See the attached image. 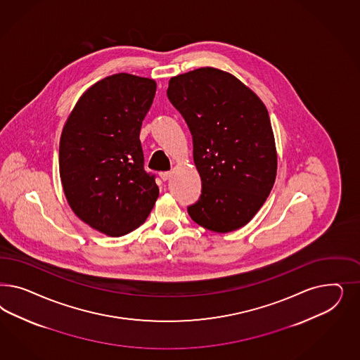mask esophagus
Masks as SVG:
<instances>
[{"label": "esophagus", "mask_w": 360, "mask_h": 360, "mask_svg": "<svg viewBox=\"0 0 360 360\" xmlns=\"http://www.w3.org/2000/svg\"><path fill=\"white\" fill-rule=\"evenodd\" d=\"M160 176H161L162 181H167L172 176V172H161Z\"/></svg>", "instance_id": "34e87169"}]
</instances>
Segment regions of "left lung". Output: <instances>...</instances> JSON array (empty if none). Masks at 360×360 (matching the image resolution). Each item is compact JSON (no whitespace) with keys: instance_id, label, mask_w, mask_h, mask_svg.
<instances>
[{"instance_id":"obj_1","label":"left lung","mask_w":360,"mask_h":360,"mask_svg":"<svg viewBox=\"0 0 360 360\" xmlns=\"http://www.w3.org/2000/svg\"><path fill=\"white\" fill-rule=\"evenodd\" d=\"M167 98L191 131L202 179L188 215L219 233L241 229L262 208L277 173L266 107L238 77L212 67L172 77Z\"/></svg>"}]
</instances>
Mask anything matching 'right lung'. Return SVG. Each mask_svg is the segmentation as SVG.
Listing matches in <instances>:
<instances>
[{
	"label": "right lung",
	"mask_w": 360,
	"mask_h": 360,
	"mask_svg": "<svg viewBox=\"0 0 360 360\" xmlns=\"http://www.w3.org/2000/svg\"><path fill=\"white\" fill-rule=\"evenodd\" d=\"M157 84L131 74L104 77L77 100L59 142V174L77 218L101 233L139 229L160 194L143 170L140 131Z\"/></svg>",
	"instance_id": "obj_1"
}]
</instances>
